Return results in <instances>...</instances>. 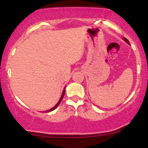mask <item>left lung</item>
Wrapping results in <instances>:
<instances>
[{"label": "left lung", "mask_w": 148, "mask_h": 148, "mask_svg": "<svg viewBox=\"0 0 148 148\" xmlns=\"http://www.w3.org/2000/svg\"><path fill=\"white\" fill-rule=\"evenodd\" d=\"M123 40H124V41H125V42H127V44H128V45H130V42H129V41H128V40H127V38H125V37H123Z\"/></svg>", "instance_id": "left-lung-1"}]
</instances>
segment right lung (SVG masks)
<instances>
[{
  "instance_id": "right-lung-1",
  "label": "right lung",
  "mask_w": 148,
  "mask_h": 148,
  "mask_svg": "<svg viewBox=\"0 0 148 148\" xmlns=\"http://www.w3.org/2000/svg\"><path fill=\"white\" fill-rule=\"evenodd\" d=\"M64 88H65V86H64ZM64 90H63V91H62V95H61V97H60V99H59V101H58V102L56 104V106H54V107H53L52 108H51V109H49V110H48V111H45V113H47V112H50V111H53L54 109H56V108H57L58 106V105L60 104V102H61V101H62V98H63V97H64V92H65V90H64Z\"/></svg>"
}]
</instances>
